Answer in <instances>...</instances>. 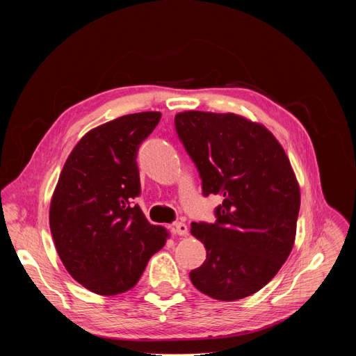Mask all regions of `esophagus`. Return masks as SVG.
Listing matches in <instances>:
<instances>
[{"mask_svg": "<svg viewBox=\"0 0 356 356\" xmlns=\"http://www.w3.org/2000/svg\"><path fill=\"white\" fill-rule=\"evenodd\" d=\"M172 232L178 236H186L188 233V227L186 222H175L174 227H172Z\"/></svg>", "mask_w": 356, "mask_h": 356, "instance_id": "obj_1", "label": "esophagus"}]
</instances>
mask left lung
Returning a JSON list of instances; mask_svg holds the SVG:
<instances>
[{"mask_svg": "<svg viewBox=\"0 0 356 356\" xmlns=\"http://www.w3.org/2000/svg\"><path fill=\"white\" fill-rule=\"evenodd\" d=\"M178 136L202 177L203 195H220L217 222H191L207 260L190 279L220 301L250 297L272 281L293 250L300 186L284 147L268 129L234 113L182 111Z\"/></svg>", "mask_w": 356, "mask_h": 356, "instance_id": "8db88e82", "label": "left lung"}]
</instances>
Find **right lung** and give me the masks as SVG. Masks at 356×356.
<instances>
[{"label":"right lung","instance_id":"add662e5","mask_svg":"<svg viewBox=\"0 0 356 356\" xmlns=\"http://www.w3.org/2000/svg\"><path fill=\"white\" fill-rule=\"evenodd\" d=\"M160 117L135 113L93 127L72 148L53 191L49 222L60 261L95 294L134 288L169 239L134 204L141 190L138 148Z\"/></svg>","mask_w":356,"mask_h":356}]
</instances>
